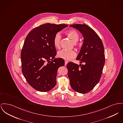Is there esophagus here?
Listing matches in <instances>:
<instances>
[{
    "instance_id": "1",
    "label": "esophagus",
    "mask_w": 123,
    "mask_h": 123,
    "mask_svg": "<svg viewBox=\"0 0 123 123\" xmlns=\"http://www.w3.org/2000/svg\"><path fill=\"white\" fill-rule=\"evenodd\" d=\"M65 65H66L67 64V63H68V62L67 61H66V60H65Z\"/></svg>"
}]
</instances>
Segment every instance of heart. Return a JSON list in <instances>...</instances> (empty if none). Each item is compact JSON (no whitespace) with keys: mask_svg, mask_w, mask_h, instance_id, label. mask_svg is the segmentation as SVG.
Listing matches in <instances>:
<instances>
[{"mask_svg":"<svg viewBox=\"0 0 123 123\" xmlns=\"http://www.w3.org/2000/svg\"><path fill=\"white\" fill-rule=\"evenodd\" d=\"M66 34L73 43L77 42L80 38V36L77 31L75 30H70L66 32ZM61 35L60 33H57L53 37V42L54 46L56 48H59L60 47V43L61 40ZM76 53L74 51H67L62 50L59 51L58 53V57L64 59L66 61H70L72 58L76 57Z\"/></svg>","mask_w":123,"mask_h":123,"instance_id":"1","label":"heart"}]
</instances>
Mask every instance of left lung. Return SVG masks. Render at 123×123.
Wrapping results in <instances>:
<instances>
[{"label":"left lung","instance_id":"8db88e82","mask_svg":"<svg viewBox=\"0 0 123 123\" xmlns=\"http://www.w3.org/2000/svg\"><path fill=\"white\" fill-rule=\"evenodd\" d=\"M70 26L79 31L84 37L76 59L84 65L69 62L66 66L68 75L72 89L86 93L93 89L101 78L105 63L104 47L99 37L86 25L74 24Z\"/></svg>","mask_w":123,"mask_h":123}]
</instances>
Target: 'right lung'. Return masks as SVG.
Instances as JSON below:
<instances>
[{
	"label": "right lung",
	"mask_w": 123,
	"mask_h": 123,
	"mask_svg": "<svg viewBox=\"0 0 123 123\" xmlns=\"http://www.w3.org/2000/svg\"><path fill=\"white\" fill-rule=\"evenodd\" d=\"M68 26L44 24L32 29L25 38L21 53L22 73L37 91L48 92L56 85L58 68L64 65L65 61L55 58L57 51L53 39L56 34Z\"/></svg>",
	"instance_id": "right-lung-1"
}]
</instances>
